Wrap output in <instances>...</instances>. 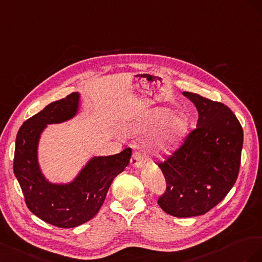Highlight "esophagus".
Instances as JSON below:
<instances>
[{"mask_svg": "<svg viewBox=\"0 0 262 262\" xmlns=\"http://www.w3.org/2000/svg\"><path fill=\"white\" fill-rule=\"evenodd\" d=\"M145 163V158H144V155L139 152V151H135L132 157L130 159V164L133 167H136V168H140L143 167Z\"/></svg>", "mask_w": 262, "mask_h": 262, "instance_id": "esophagus-1", "label": "esophagus"}]
</instances>
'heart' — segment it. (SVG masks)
<instances>
[{
    "label": "heart",
    "instance_id": "b5f03b06",
    "mask_svg": "<svg viewBox=\"0 0 262 262\" xmlns=\"http://www.w3.org/2000/svg\"><path fill=\"white\" fill-rule=\"evenodd\" d=\"M173 115V111L168 107H158L148 112L138 122L135 132H145L150 127H156L167 122ZM189 122L184 116H178L171 119L163 126L160 135L154 145L156 152H166L172 148L188 128Z\"/></svg>",
    "mask_w": 262,
    "mask_h": 262
}]
</instances>
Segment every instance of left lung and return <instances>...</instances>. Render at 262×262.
Listing matches in <instances>:
<instances>
[{
  "label": "left lung",
  "instance_id": "1",
  "mask_svg": "<svg viewBox=\"0 0 262 262\" xmlns=\"http://www.w3.org/2000/svg\"><path fill=\"white\" fill-rule=\"evenodd\" d=\"M183 94L198 110L196 128L158 163L167 183L158 204L176 217H192L211 211L233 188L241 167L244 132L225 104L196 93Z\"/></svg>",
  "mask_w": 262,
  "mask_h": 262
}]
</instances>
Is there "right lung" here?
Returning a JSON list of instances; mask_svg holds the SVG:
<instances>
[{"instance_id":"add662e5","label":"right lung","mask_w":262,"mask_h":262,"mask_svg":"<svg viewBox=\"0 0 262 262\" xmlns=\"http://www.w3.org/2000/svg\"><path fill=\"white\" fill-rule=\"evenodd\" d=\"M79 93L52 102L28 118L15 143L13 170L24 194L28 210L43 222L60 228H72L98 214L114 178L129 163L132 149L107 157H94L69 184L48 182L37 161V146L47 124L61 123L77 114Z\"/></svg>"}]
</instances>
